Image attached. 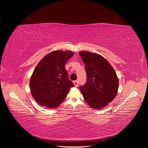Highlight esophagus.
<instances>
[{"mask_svg":"<svg viewBox=\"0 0 148 148\" xmlns=\"http://www.w3.org/2000/svg\"><path fill=\"white\" fill-rule=\"evenodd\" d=\"M74 84L75 87L78 86V85H79V82H78V80H75V81H74Z\"/></svg>","mask_w":148,"mask_h":148,"instance_id":"esophagus-1","label":"esophagus"}]
</instances>
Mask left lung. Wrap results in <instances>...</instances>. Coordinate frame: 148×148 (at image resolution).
Masks as SVG:
<instances>
[{"label":"left lung","instance_id":"8db88e82","mask_svg":"<svg viewBox=\"0 0 148 148\" xmlns=\"http://www.w3.org/2000/svg\"><path fill=\"white\" fill-rule=\"evenodd\" d=\"M87 74L86 83L80 86L84 100L95 109L106 107L117 95L119 81L112 65L103 56L89 51L79 52Z\"/></svg>","mask_w":148,"mask_h":148}]
</instances>
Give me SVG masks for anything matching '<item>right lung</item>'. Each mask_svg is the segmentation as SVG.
Segmentation results:
<instances>
[{
  "instance_id": "add662e5",
  "label": "right lung",
  "mask_w": 148,
  "mask_h": 148,
  "mask_svg": "<svg viewBox=\"0 0 148 148\" xmlns=\"http://www.w3.org/2000/svg\"><path fill=\"white\" fill-rule=\"evenodd\" d=\"M73 55L71 51H54L39 62L30 80L31 93L39 104L49 108L58 107L74 86L65 68Z\"/></svg>"
}]
</instances>
